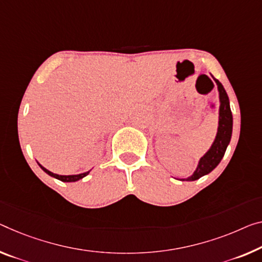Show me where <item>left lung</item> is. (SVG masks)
Segmentation results:
<instances>
[{
	"label": "left lung",
	"instance_id": "8db88e82",
	"mask_svg": "<svg viewBox=\"0 0 262 262\" xmlns=\"http://www.w3.org/2000/svg\"><path fill=\"white\" fill-rule=\"evenodd\" d=\"M216 86H218L219 92V120H218V130L214 138V142L212 143L211 147L208 151L199 159L198 165L194 172L190 177L179 180H186V182H193L201 178L203 176H206L212 172L218 166L219 163L223 159V157L226 152L229 142L232 138V130H233V116L229 106V99L226 94V90L224 89L223 84L218 79H215Z\"/></svg>",
	"mask_w": 262,
	"mask_h": 262
}]
</instances>
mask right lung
Returning <instances> with one entry per match:
<instances>
[{
  "label": "right lung",
  "instance_id": "obj_1",
  "mask_svg": "<svg viewBox=\"0 0 262 262\" xmlns=\"http://www.w3.org/2000/svg\"><path fill=\"white\" fill-rule=\"evenodd\" d=\"M37 164H38V166L42 168V170L47 173V174H49L50 177H54V178H56V179H58V180H61V182H64V183H72V182H77V180H79V179H82V178H84V177L85 176H88L90 173V171H88V172H84V173H79V174H70V176H59V174H56V173H52L51 171H49V170H47L46 167H43L41 164H39L38 162H37Z\"/></svg>",
  "mask_w": 262,
  "mask_h": 262
}]
</instances>
